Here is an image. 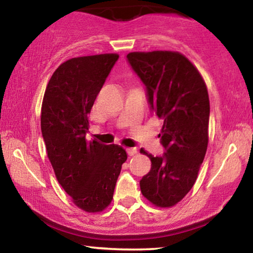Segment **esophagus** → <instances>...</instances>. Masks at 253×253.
Wrapping results in <instances>:
<instances>
[{"label":"esophagus","mask_w":253,"mask_h":253,"mask_svg":"<svg viewBox=\"0 0 253 253\" xmlns=\"http://www.w3.org/2000/svg\"><path fill=\"white\" fill-rule=\"evenodd\" d=\"M126 151H127L128 156H135L137 154V149L136 148H127Z\"/></svg>","instance_id":"obj_1"}]
</instances>
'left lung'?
Masks as SVG:
<instances>
[{"label":"left lung","instance_id":"8db88e82","mask_svg":"<svg viewBox=\"0 0 253 253\" xmlns=\"http://www.w3.org/2000/svg\"><path fill=\"white\" fill-rule=\"evenodd\" d=\"M128 62L147 87L156 116L164 120L163 157L140 152L151 169L140 181L141 193L157 208H172L196 182L209 143L210 99L197 67L177 51H134Z\"/></svg>","mask_w":253,"mask_h":253}]
</instances>
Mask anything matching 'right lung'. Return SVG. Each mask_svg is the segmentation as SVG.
<instances>
[{
  "instance_id": "right-lung-1",
  "label": "right lung",
  "mask_w": 253,
  "mask_h": 253,
  "mask_svg": "<svg viewBox=\"0 0 253 253\" xmlns=\"http://www.w3.org/2000/svg\"><path fill=\"white\" fill-rule=\"evenodd\" d=\"M118 54L74 57L49 80L41 106V130L56 179L74 205L98 213L111 204L126 150L86 136L88 115Z\"/></svg>"
}]
</instances>
